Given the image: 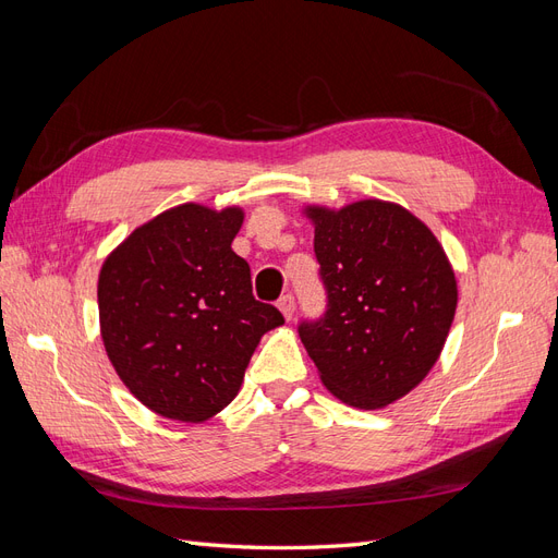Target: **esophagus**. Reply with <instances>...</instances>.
I'll list each match as a JSON object with an SVG mask.
<instances>
[{"label":"esophagus","instance_id":"obj_1","mask_svg":"<svg viewBox=\"0 0 558 558\" xmlns=\"http://www.w3.org/2000/svg\"><path fill=\"white\" fill-rule=\"evenodd\" d=\"M277 307H279V312L283 314L286 320H291L293 314H295V300H293V295H281L279 302H277Z\"/></svg>","mask_w":558,"mask_h":558}]
</instances>
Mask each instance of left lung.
<instances>
[{
    "mask_svg": "<svg viewBox=\"0 0 558 558\" xmlns=\"http://www.w3.org/2000/svg\"><path fill=\"white\" fill-rule=\"evenodd\" d=\"M302 214L314 226L328 310L300 324V340L337 400L381 410L440 359L459 302L451 263L430 228L396 202Z\"/></svg>",
    "mask_w": 558,
    "mask_h": 558,
    "instance_id": "8db88e82",
    "label": "left lung"
}]
</instances>
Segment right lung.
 Returning a JSON list of instances; mask_svg holds the SVG:
<instances>
[{
  "instance_id": "add662e5",
  "label": "right lung",
  "mask_w": 558,
  "mask_h": 558,
  "mask_svg": "<svg viewBox=\"0 0 558 558\" xmlns=\"http://www.w3.org/2000/svg\"><path fill=\"white\" fill-rule=\"evenodd\" d=\"M242 207L195 202L134 228L102 263L99 332L116 375L150 412L202 424L240 393L277 307L251 293V269L232 251Z\"/></svg>"
}]
</instances>
